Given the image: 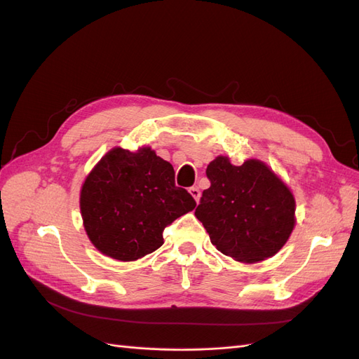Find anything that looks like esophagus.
<instances>
[{"mask_svg":"<svg viewBox=\"0 0 359 359\" xmlns=\"http://www.w3.org/2000/svg\"><path fill=\"white\" fill-rule=\"evenodd\" d=\"M190 194H191V196L194 198V201H196V202H199V198H201V191H199V189L196 187V186H194V187H190Z\"/></svg>","mask_w":359,"mask_h":359,"instance_id":"obj_1","label":"esophagus"}]
</instances>
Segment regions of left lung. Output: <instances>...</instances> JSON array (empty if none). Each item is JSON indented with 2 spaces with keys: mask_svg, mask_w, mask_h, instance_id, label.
Instances as JSON below:
<instances>
[{
  "mask_svg": "<svg viewBox=\"0 0 359 359\" xmlns=\"http://www.w3.org/2000/svg\"><path fill=\"white\" fill-rule=\"evenodd\" d=\"M211 186L203 190L194 215L219 252L253 264L274 256L295 226V199L265 163L241 166L219 156L206 168Z\"/></svg>",
  "mask_w": 359,
  "mask_h": 359,
  "instance_id": "obj_1",
  "label": "left lung"
}]
</instances>
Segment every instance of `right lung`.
Segmentation results:
<instances>
[{"instance_id":"right-lung-1","label":"right lung","mask_w":359,"mask_h":359,"mask_svg":"<svg viewBox=\"0 0 359 359\" xmlns=\"http://www.w3.org/2000/svg\"><path fill=\"white\" fill-rule=\"evenodd\" d=\"M191 194L175 186V170L149 147L132 153L114 148L86 177L81 214L97 250L123 262L163 244V231L191 211Z\"/></svg>"}]
</instances>
